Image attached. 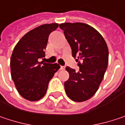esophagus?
I'll list each match as a JSON object with an SVG mask.
<instances>
[{
    "label": "esophagus",
    "instance_id": "34e87169",
    "mask_svg": "<svg viewBox=\"0 0 125 125\" xmlns=\"http://www.w3.org/2000/svg\"><path fill=\"white\" fill-rule=\"evenodd\" d=\"M65 68H66V66H60V69H61V70H64Z\"/></svg>",
    "mask_w": 125,
    "mask_h": 125
}]
</instances>
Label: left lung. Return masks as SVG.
I'll return each mask as SVG.
<instances>
[{"mask_svg": "<svg viewBox=\"0 0 125 125\" xmlns=\"http://www.w3.org/2000/svg\"><path fill=\"white\" fill-rule=\"evenodd\" d=\"M77 58L80 69L67 66L68 80L64 82L67 95L75 102L86 101L96 93L108 66L109 50L104 38L95 29L83 23L59 25Z\"/></svg>", "mask_w": 125, "mask_h": 125, "instance_id": "obj_1", "label": "left lung"}]
</instances>
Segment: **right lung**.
I'll list each match as a JSON object with an SVG mask.
<instances>
[{"mask_svg":"<svg viewBox=\"0 0 125 125\" xmlns=\"http://www.w3.org/2000/svg\"><path fill=\"white\" fill-rule=\"evenodd\" d=\"M57 23L45 24L25 34L16 45L10 59L11 78L20 95L30 101L45 95L50 80L60 68L58 63L39 62L45 57L44 50L50 33Z\"/></svg>","mask_w":125,"mask_h":125,"instance_id":"1","label":"right lung"}]
</instances>
